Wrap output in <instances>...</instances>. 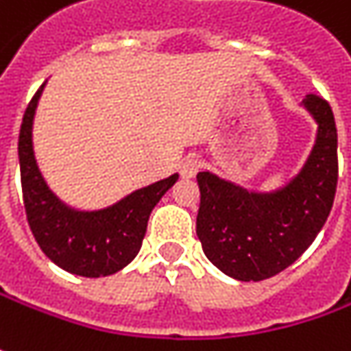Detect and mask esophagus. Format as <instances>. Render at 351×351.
<instances>
[{"mask_svg":"<svg viewBox=\"0 0 351 351\" xmlns=\"http://www.w3.org/2000/svg\"><path fill=\"white\" fill-rule=\"evenodd\" d=\"M198 169H200V160L196 159V157H184V159L178 162V173L182 178H192V176L198 173Z\"/></svg>","mask_w":351,"mask_h":351,"instance_id":"obj_1","label":"esophagus"}]
</instances>
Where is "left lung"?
<instances>
[{"label":"left lung","instance_id":"left-lung-1","mask_svg":"<svg viewBox=\"0 0 351 351\" xmlns=\"http://www.w3.org/2000/svg\"><path fill=\"white\" fill-rule=\"evenodd\" d=\"M318 130L297 176L271 192L247 191L202 171L196 236L206 257L237 281H263L293 265L322 230L338 184V131L326 99L300 104Z\"/></svg>","mask_w":351,"mask_h":351}]
</instances>
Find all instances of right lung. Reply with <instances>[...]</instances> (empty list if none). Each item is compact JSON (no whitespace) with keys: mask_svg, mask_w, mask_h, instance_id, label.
<instances>
[{"mask_svg":"<svg viewBox=\"0 0 351 351\" xmlns=\"http://www.w3.org/2000/svg\"><path fill=\"white\" fill-rule=\"evenodd\" d=\"M43 88L45 84L29 101L19 133L23 204L31 232L43 253L69 273L80 277L117 273L139 253L151 210L178 175L137 189L108 208L76 210L64 204L49 189L33 151V119Z\"/></svg>","mask_w":351,"mask_h":351,"instance_id":"right-lung-1","label":"right lung"}]
</instances>
